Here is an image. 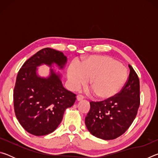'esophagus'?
Instances as JSON below:
<instances>
[{
    "instance_id": "obj_1",
    "label": "esophagus",
    "mask_w": 158,
    "mask_h": 158,
    "mask_svg": "<svg viewBox=\"0 0 158 158\" xmlns=\"http://www.w3.org/2000/svg\"><path fill=\"white\" fill-rule=\"evenodd\" d=\"M77 100H78V101H80V100H83V99H84V96H83L82 95H78L77 96Z\"/></svg>"
}]
</instances>
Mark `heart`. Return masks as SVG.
I'll return each mask as SVG.
<instances>
[{"label":"heart","mask_w":158,"mask_h":158,"mask_svg":"<svg viewBox=\"0 0 158 158\" xmlns=\"http://www.w3.org/2000/svg\"><path fill=\"white\" fill-rule=\"evenodd\" d=\"M68 77L71 89L75 90L89 81V86L100 99L116 95L126 81L127 73L116 60L106 56H93L83 61L81 65L69 66Z\"/></svg>","instance_id":"1"}]
</instances>
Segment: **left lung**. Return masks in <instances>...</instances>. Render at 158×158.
<instances>
[{
  "label": "left lung",
  "mask_w": 158,
  "mask_h": 158,
  "mask_svg": "<svg viewBox=\"0 0 158 158\" xmlns=\"http://www.w3.org/2000/svg\"><path fill=\"white\" fill-rule=\"evenodd\" d=\"M130 74L121 91L100 102H90L85 124L95 137L105 140L116 139L132 123L140 105L139 79L129 65Z\"/></svg>",
  "instance_id": "1"
}]
</instances>
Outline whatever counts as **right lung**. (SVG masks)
Instances as JSON below:
<instances>
[{"label":"right lung","instance_id":"obj_1","mask_svg":"<svg viewBox=\"0 0 158 158\" xmlns=\"http://www.w3.org/2000/svg\"><path fill=\"white\" fill-rule=\"evenodd\" d=\"M67 57L59 51L44 48L28 59L19 71L14 89V108L21 126L35 136L52 133L62 121L64 112L71 107L76 95L63 86L60 76L52 69L50 76L42 78L37 67L56 63L64 68Z\"/></svg>","mask_w":158,"mask_h":158}]
</instances>
